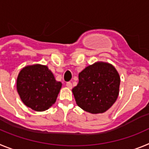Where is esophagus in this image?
<instances>
[{"instance_id": "1", "label": "esophagus", "mask_w": 149, "mask_h": 149, "mask_svg": "<svg viewBox=\"0 0 149 149\" xmlns=\"http://www.w3.org/2000/svg\"><path fill=\"white\" fill-rule=\"evenodd\" d=\"M66 86L69 89H72V84L71 82H67L66 83Z\"/></svg>"}]
</instances>
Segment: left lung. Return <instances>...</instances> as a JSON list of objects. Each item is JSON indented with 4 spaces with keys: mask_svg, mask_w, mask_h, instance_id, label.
Listing matches in <instances>:
<instances>
[{
    "mask_svg": "<svg viewBox=\"0 0 149 149\" xmlns=\"http://www.w3.org/2000/svg\"><path fill=\"white\" fill-rule=\"evenodd\" d=\"M79 82L72 89L76 103L91 113H102L116 101L120 77L116 69L109 63H94L78 75Z\"/></svg>",
    "mask_w": 149,
    "mask_h": 149,
    "instance_id": "left-lung-1",
    "label": "left lung"
}]
</instances>
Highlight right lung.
Listing matches in <instances>:
<instances>
[{
  "mask_svg": "<svg viewBox=\"0 0 149 149\" xmlns=\"http://www.w3.org/2000/svg\"><path fill=\"white\" fill-rule=\"evenodd\" d=\"M17 91L23 103L36 111L48 110L56 101L62 84L46 65L22 68L17 78Z\"/></svg>",
  "mask_w": 149,
  "mask_h": 149,
  "instance_id": "right-lung-1",
  "label": "right lung"
}]
</instances>
